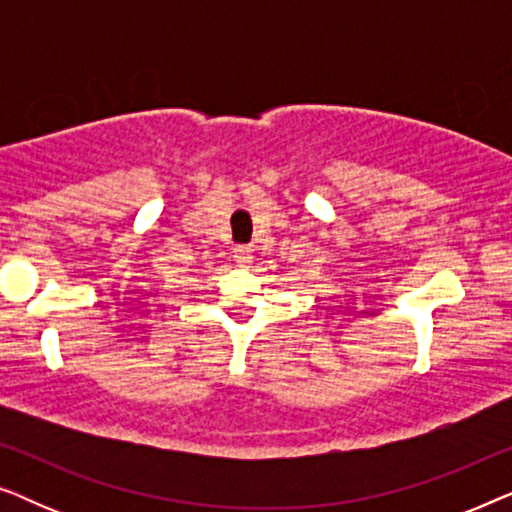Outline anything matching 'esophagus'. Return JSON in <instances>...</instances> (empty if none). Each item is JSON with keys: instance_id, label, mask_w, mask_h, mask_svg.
Listing matches in <instances>:
<instances>
[{"instance_id": "1", "label": "esophagus", "mask_w": 512, "mask_h": 512, "mask_svg": "<svg viewBox=\"0 0 512 512\" xmlns=\"http://www.w3.org/2000/svg\"><path fill=\"white\" fill-rule=\"evenodd\" d=\"M233 258H235V263L249 265L251 261H254V249H251V247H235Z\"/></svg>"}]
</instances>
